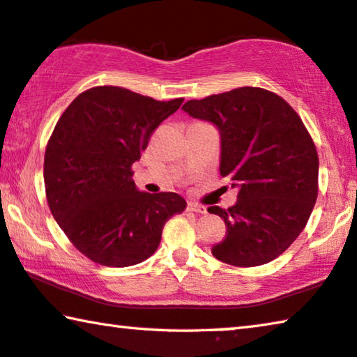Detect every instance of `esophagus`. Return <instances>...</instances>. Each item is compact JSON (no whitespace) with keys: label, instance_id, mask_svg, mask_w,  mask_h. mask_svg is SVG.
Wrapping results in <instances>:
<instances>
[{"label":"esophagus","instance_id":"obj_1","mask_svg":"<svg viewBox=\"0 0 357 357\" xmlns=\"http://www.w3.org/2000/svg\"><path fill=\"white\" fill-rule=\"evenodd\" d=\"M188 209L189 211H194L199 214H206V206H203V205H200V203H195V202H189Z\"/></svg>","mask_w":357,"mask_h":357}]
</instances>
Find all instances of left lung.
<instances>
[{"mask_svg":"<svg viewBox=\"0 0 357 357\" xmlns=\"http://www.w3.org/2000/svg\"><path fill=\"white\" fill-rule=\"evenodd\" d=\"M183 109L218 127L219 172L238 188L234 206L208 208L227 227L213 256L235 267L276 259L301 235L318 197L319 158L302 119L260 87L189 100Z\"/></svg>","mask_w":357,"mask_h":357,"instance_id":"8db88e82","label":"left lung"}]
</instances>
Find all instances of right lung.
<instances>
[{
	"label": "right lung",
	"mask_w": 357,
	"mask_h": 357,
	"mask_svg": "<svg viewBox=\"0 0 357 357\" xmlns=\"http://www.w3.org/2000/svg\"><path fill=\"white\" fill-rule=\"evenodd\" d=\"M183 101L100 86L77 95L56 122L44 155L47 203L68 240L93 262H143L167 220L185 209L181 195L141 192L132 179L152 132Z\"/></svg>",
	"instance_id": "add662e5"
}]
</instances>
